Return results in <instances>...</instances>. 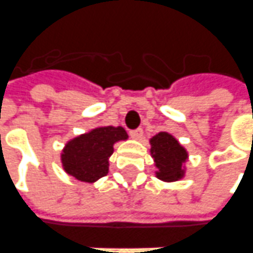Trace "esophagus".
Masks as SVG:
<instances>
[{"instance_id": "esophagus-1", "label": "esophagus", "mask_w": 253, "mask_h": 253, "mask_svg": "<svg viewBox=\"0 0 253 253\" xmlns=\"http://www.w3.org/2000/svg\"><path fill=\"white\" fill-rule=\"evenodd\" d=\"M129 135L132 139H135V140H140V139L143 137V129H142V128H139V129L130 130Z\"/></svg>"}]
</instances>
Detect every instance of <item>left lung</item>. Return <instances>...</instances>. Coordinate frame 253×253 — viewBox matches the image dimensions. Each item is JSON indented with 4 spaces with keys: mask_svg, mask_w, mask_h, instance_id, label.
<instances>
[{
    "mask_svg": "<svg viewBox=\"0 0 253 253\" xmlns=\"http://www.w3.org/2000/svg\"><path fill=\"white\" fill-rule=\"evenodd\" d=\"M150 153L157 168L156 176L160 180L169 183L184 177L189 153L176 137L168 132H160L150 139Z\"/></svg>",
    "mask_w": 253,
    "mask_h": 253,
    "instance_id": "left-lung-1",
    "label": "left lung"
}]
</instances>
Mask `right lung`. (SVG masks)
<instances>
[{
  "mask_svg": "<svg viewBox=\"0 0 253 253\" xmlns=\"http://www.w3.org/2000/svg\"><path fill=\"white\" fill-rule=\"evenodd\" d=\"M126 139L128 133L123 126H96L64 144L60 154L62 168L78 182H97L109 173L113 146Z\"/></svg>",
  "mask_w": 253,
  "mask_h": 253,
  "instance_id": "obj_1",
  "label": "right lung"
}]
</instances>
